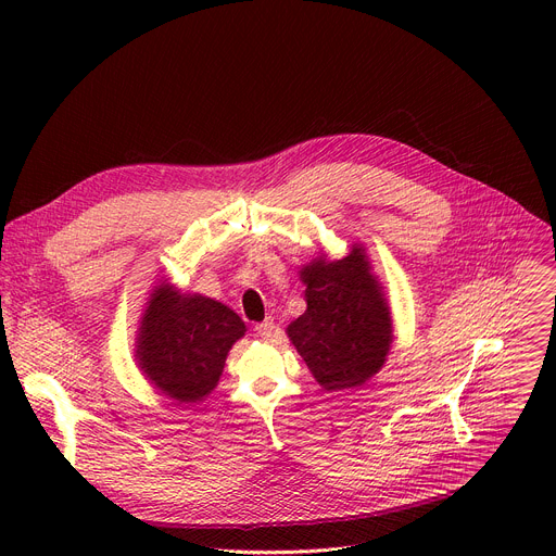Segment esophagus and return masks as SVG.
<instances>
[{"label": "esophagus", "instance_id": "obj_1", "mask_svg": "<svg viewBox=\"0 0 556 556\" xmlns=\"http://www.w3.org/2000/svg\"><path fill=\"white\" fill-rule=\"evenodd\" d=\"M275 319L273 316H266V319L262 321V324H257L255 326V332L262 337V339H270V337H275Z\"/></svg>", "mask_w": 556, "mask_h": 556}]
</instances>
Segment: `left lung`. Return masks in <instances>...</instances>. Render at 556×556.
Returning <instances> with one entry per match:
<instances>
[{"mask_svg":"<svg viewBox=\"0 0 556 556\" xmlns=\"http://www.w3.org/2000/svg\"><path fill=\"white\" fill-rule=\"evenodd\" d=\"M305 312L288 337L326 391L361 387L384 363L391 319L363 249L339 262L316 260L301 273Z\"/></svg>","mask_w":556,"mask_h":556,"instance_id":"obj_1","label":"left lung"}]
</instances>
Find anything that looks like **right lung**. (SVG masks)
Listing matches in <instances>:
<instances>
[{"label":"right lung","mask_w":556,"mask_h":556,"mask_svg":"<svg viewBox=\"0 0 556 556\" xmlns=\"http://www.w3.org/2000/svg\"><path fill=\"white\" fill-rule=\"evenodd\" d=\"M244 332V321L230 307L161 286L144 309L136 354L165 395L195 403L217 384L230 345Z\"/></svg>","instance_id":"obj_1"}]
</instances>
